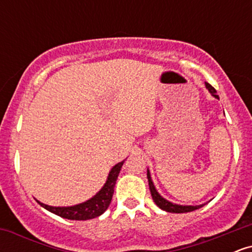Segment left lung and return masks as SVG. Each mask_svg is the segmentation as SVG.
Listing matches in <instances>:
<instances>
[{
  "instance_id": "obj_1",
  "label": "left lung",
  "mask_w": 252,
  "mask_h": 252,
  "mask_svg": "<svg viewBox=\"0 0 252 252\" xmlns=\"http://www.w3.org/2000/svg\"><path fill=\"white\" fill-rule=\"evenodd\" d=\"M205 86H206V89L209 90V92L213 97L217 98V99H219V96L217 94V91L215 90V88H212L209 83H205ZM147 178H148L149 189H150V193H152L153 200H154L155 204L158 205L161 210L166 211V212H170V213L192 212V211L200 209V207H202L205 205V204H201V205H195V206H193V205H179V204H174V202L172 201H168L158 192V189H155V185L152 180V175H150L149 169H147Z\"/></svg>"
}]
</instances>
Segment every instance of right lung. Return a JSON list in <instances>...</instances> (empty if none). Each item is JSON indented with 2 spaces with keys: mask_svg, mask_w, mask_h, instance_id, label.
<instances>
[{
  "mask_svg": "<svg viewBox=\"0 0 252 252\" xmlns=\"http://www.w3.org/2000/svg\"><path fill=\"white\" fill-rule=\"evenodd\" d=\"M124 161L126 160L121 161L112 167L102 189L89 200L73 205V206H50V205L42 204V202L36 200L37 204L42 206L43 209L54 213V215L65 219H70V220H88V219L99 217L108 210L110 202H111L117 176L120 174Z\"/></svg>",
  "mask_w": 252,
  "mask_h": 252,
  "instance_id": "right-lung-1",
  "label": "right lung"
}]
</instances>
